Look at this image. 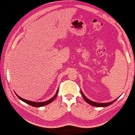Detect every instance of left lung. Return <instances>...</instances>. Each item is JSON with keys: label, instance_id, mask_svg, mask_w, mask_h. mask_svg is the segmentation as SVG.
Segmentation results:
<instances>
[{"label": "left lung", "instance_id": "left-lung-1", "mask_svg": "<svg viewBox=\"0 0 135 135\" xmlns=\"http://www.w3.org/2000/svg\"><path fill=\"white\" fill-rule=\"evenodd\" d=\"M80 93H81L82 96H83L84 100H85L86 102H87L88 103H89V105H92V106H94V107H107L108 105L112 104L113 103H114V102L117 99H115V100H114V101L112 102H108V103H97V102H93L91 101V100H89V99L88 98H86V96L84 95V94H83V91L80 90Z\"/></svg>", "mask_w": 135, "mask_h": 135}]
</instances>
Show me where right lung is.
Returning a JSON list of instances; mask_svg holds the SVG:
<instances>
[{
	"mask_svg": "<svg viewBox=\"0 0 135 135\" xmlns=\"http://www.w3.org/2000/svg\"><path fill=\"white\" fill-rule=\"evenodd\" d=\"M58 90H57L56 93V94H55V96H54L53 97L51 98V99H49V100H47V101L43 102H36L29 101V100H25V99L22 98L20 97V96H18L16 93V94L17 97H18V98L20 99V100H21V101L24 102L25 103H27V104L30 105H31V106H32V107H41L45 106V105L49 104V103H51L52 102H53L54 100H55L56 98L57 94H58Z\"/></svg>",
	"mask_w": 135,
	"mask_h": 135,
	"instance_id": "obj_1",
	"label": "right lung"
}]
</instances>
